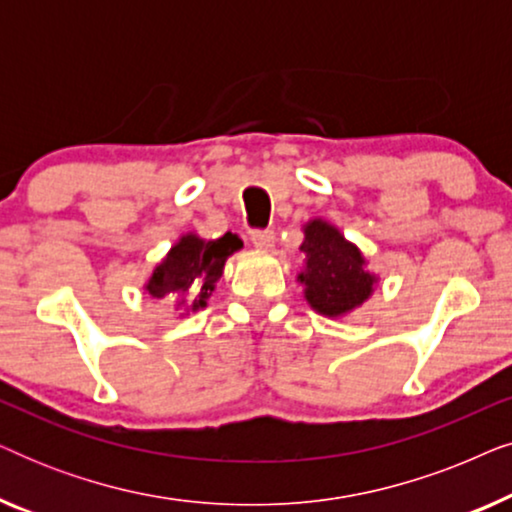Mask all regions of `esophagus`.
Wrapping results in <instances>:
<instances>
[{"instance_id": "obj_1", "label": "esophagus", "mask_w": 512, "mask_h": 512, "mask_svg": "<svg viewBox=\"0 0 512 512\" xmlns=\"http://www.w3.org/2000/svg\"><path fill=\"white\" fill-rule=\"evenodd\" d=\"M251 242H254V247L268 251V249L275 247V230L258 228V230H254V233H251Z\"/></svg>"}]
</instances>
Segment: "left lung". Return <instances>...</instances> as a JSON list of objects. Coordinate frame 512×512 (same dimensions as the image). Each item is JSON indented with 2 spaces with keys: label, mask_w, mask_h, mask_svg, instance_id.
<instances>
[{
  "label": "left lung",
  "mask_w": 512,
  "mask_h": 512,
  "mask_svg": "<svg viewBox=\"0 0 512 512\" xmlns=\"http://www.w3.org/2000/svg\"><path fill=\"white\" fill-rule=\"evenodd\" d=\"M300 251H305L307 268L298 279L305 284L307 303L317 312L338 317L361 305L373 291L375 277L363 270L361 251L328 223H307Z\"/></svg>",
  "instance_id": "left-lung-1"
}]
</instances>
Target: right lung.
Returning a JSON list of instances; mask_svg holds the SVG:
<instances>
[{"instance_id":"obj_1","label":"right lung","mask_w":512,"mask_h":512,"mask_svg":"<svg viewBox=\"0 0 512 512\" xmlns=\"http://www.w3.org/2000/svg\"><path fill=\"white\" fill-rule=\"evenodd\" d=\"M240 247L242 240L233 233L209 242L195 235L181 237L153 272L146 289L153 298H177L191 289L193 293H200V298L193 303V310L205 307V298L214 291L216 279L223 275L226 258Z\"/></svg>"}]
</instances>
